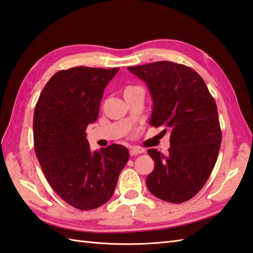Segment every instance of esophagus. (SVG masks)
Returning a JSON list of instances; mask_svg holds the SVG:
<instances>
[{
	"mask_svg": "<svg viewBox=\"0 0 253 253\" xmlns=\"http://www.w3.org/2000/svg\"><path fill=\"white\" fill-rule=\"evenodd\" d=\"M129 153H130V155L131 157H133V155H137V154H140V153H142V150H140V149H138V148H130V151H129Z\"/></svg>",
	"mask_w": 253,
	"mask_h": 253,
	"instance_id": "34e87169",
	"label": "esophagus"
}]
</instances>
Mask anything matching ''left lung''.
<instances>
[{
    "label": "left lung",
    "instance_id": "left-lung-1",
    "mask_svg": "<svg viewBox=\"0 0 253 253\" xmlns=\"http://www.w3.org/2000/svg\"><path fill=\"white\" fill-rule=\"evenodd\" d=\"M128 69L151 93L150 125L170 132L168 154L148 150L154 161L148 189L168 202L189 200L206 184L218 157L222 131L215 101L200 75L182 64L161 61Z\"/></svg>",
    "mask_w": 253,
    "mask_h": 253
}]
</instances>
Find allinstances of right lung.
Segmentation results:
<instances>
[{
	"label": "right lung",
	"mask_w": 253,
	"mask_h": 253,
	"mask_svg": "<svg viewBox=\"0 0 253 253\" xmlns=\"http://www.w3.org/2000/svg\"><path fill=\"white\" fill-rule=\"evenodd\" d=\"M120 68L73 67L53 75L34 114L37 158L52 189L82 211L110 200L129 159L121 144L92 152L85 129L99 116L104 88Z\"/></svg>",
	"instance_id": "obj_1"
}]
</instances>
